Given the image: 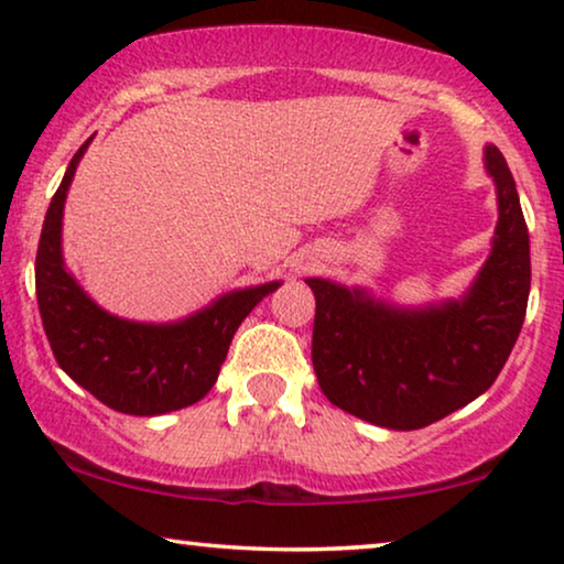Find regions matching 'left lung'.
<instances>
[{
  "label": "left lung",
  "mask_w": 564,
  "mask_h": 564,
  "mask_svg": "<svg viewBox=\"0 0 564 564\" xmlns=\"http://www.w3.org/2000/svg\"><path fill=\"white\" fill-rule=\"evenodd\" d=\"M498 189L492 251L462 300L405 311L328 280L315 295L313 369L330 403L375 426L413 431L473 403L521 334L531 288L529 228L503 153L485 149Z\"/></svg>",
  "instance_id": "8db88e82"
}]
</instances>
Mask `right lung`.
<instances>
[{
  "label": "right lung",
  "instance_id": "obj_1",
  "mask_svg": "<svg viewBox=\"0 0 564 564\" xmlns=\"http://www.w3.org/2000/svg\"><path fill=\"white\" fill-rule=\"evenodd\" d=\"M89 141L74 153L45 213L37 243L35 295L45 336L58 367L112 411L130 415L180 411L210 392L241 321L280 282L236 290L192 318L166 326L122 321L97 307L66 272L61 257L66 192Z\"/></svg>",
  "mask_w": 564,
  "mask_h": 564
}]
</instances>
